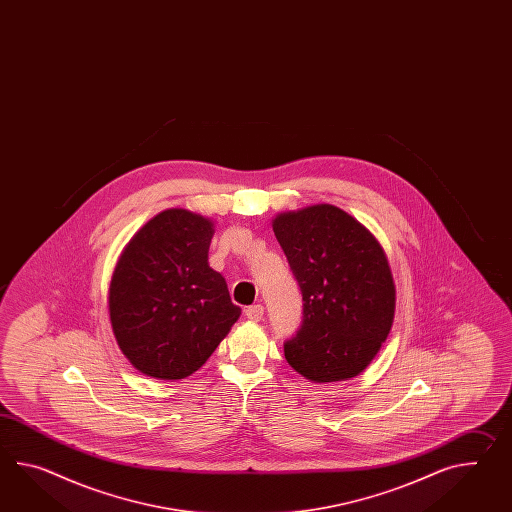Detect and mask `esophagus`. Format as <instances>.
Listing matches in <instances>:
<instances>
[{"instance_id": "esophagus-1", "label": "esophagus", "mask_w": 512, "mask_h": 512, "mask_svg": "<svg viewBox=\"0 0 512 512\" xmlns=\"http://www.w3.org/2000/svg\"><path fill=\"white\" fill-rule=\"evenodd\" d=\"M244 312H246V318L251 322H261L262 316H264V307L262 305H251Z\"/></svg>"}]
</instances>
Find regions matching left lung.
<instances>
[{"label":"left lung","mask_w":512,"mask_h":512,"mask_svg":"<svg viewBox=\"0 0 512 512\" xmlns=\"http://www.w3.org/2000/svg\"><path fill=\"white\" fill-rule=\"evenodd\" d=\"M274 233L303 296L301 325L285 342L288 364L316 383L361 374L394 320L396 288L385 251L333 205L279 214Z\"/></svg>","instance_id":"8db88e82"}]
</instances>
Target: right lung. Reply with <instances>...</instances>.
<instances>
[{"label":"right lung","instance_id":"right-lung-1","mask_svg":"<svg viewBox=\"0 0 512 512\" xmlns=\"http://www.w3.org/2000/svg\"><path fill=\"white\" fill-rule=\"evenodd\" d=\"M211 220L185 209L157 214L114 268V337L142 374L183 379L218 348L240 316L224 277L209 266Z\"/></svg>","mask_w":512,"mask_h":512}]
</instances>
